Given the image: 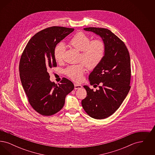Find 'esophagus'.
<instances>
[{"label": "esophagus", "mask_w": 155, "mask_h": 155, "mask_svg": "<svg viewBox=\"0 0 155 155\" xmlns=\"http://www.w3.org/2000/svg\"><path fill=\"white\" fill-rule=\"evenodd\" d=\"M82 85L80 84H74V89H78L82 88Z\"/></svg>", "instance_id": "1"}]
</instances>
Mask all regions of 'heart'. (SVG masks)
<instances>
[{
    "instance_id": "1",
    "label": "heart",
    "mask_w": 155,
    "mask_h": 155,
    "mask_svg": "<svg viewBox=\"0 0 155 155\" xmlns=\"http://www.w3.org/2000/svg\"><path fill=\"white\" fill-rule=\"evenodd\" d=\"M69 44L77 50L81 51L80 61L84 63L89 70H95L102 61L106 52V44L102 39H96L91 41L88 35L79 32L70 40ZM65 49L64 45L61 43L55 47L54 58L58 62L62 61ZM84 64L68 67L64 70L65 74L72 80L80 82L85 71Z\"/></svg>"
}]
</instances>
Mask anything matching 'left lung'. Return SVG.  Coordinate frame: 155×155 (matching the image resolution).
I'll return each instance as SVG.
<instances>
[{"mask_svg": "<svg viewBox=\"0 0 155 155\" xmlns=\"http://www.w3.org/2000/svg\"><path fill=\"white\" fill-rule=\"evenodd\" d=\"M84 30L99 35L106 44L102 61L89 75L94 91L87 85V97L82 101L84 110L92 118L104 119L120 107L131 88L130 56L125 44L111 31L103 28L88 27Z\"/></svg>", "mask_w": 155, "mask_h": 155, "instance_id": "obj_1", "label": "left lung"}]
</instances>
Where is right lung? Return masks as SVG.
I'll use <instances>...</instances> for the list:
<instances>
[{
    "instance_id": "obj_1",
    "label": "right lung",
    "mask_w": 155,
    "mask_h": 155,
    "mask_svg": "<svg viewBox=\"0 0 155 155\" xmlns=\"http://www.w3.org/2000/svg\"><path fill=\"white\" fill-rule=\"evenodd\" d=\"M74 28L53 26L37 32L23 51L19 64L22 87L31 107L39 114L49 116L60 110L66 96L74 88L73 83L63 78L60 84L50 81L48 71L57 66L54 50Z\"/></svg>"
}]
</instances>
